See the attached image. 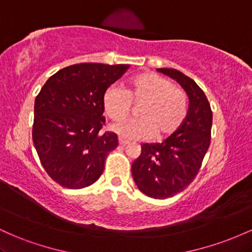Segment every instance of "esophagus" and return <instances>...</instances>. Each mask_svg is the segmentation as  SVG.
Masks as SVG:
<instances>
[{
  "mask_svg": "<svg viewBox=\"0 0 252 252\" xmlns=\"http://www.w3.org/2000/svg\"><path fill=\"white\" fill-rule=\"evenodd\" d=\"M118 143H120L121 146H126V144L129 143V141L126 140V138H123V137H120L118 138Z\"/></svg>",
  "mask_w": 252,
  "mask_h": 252,
  "instance_id": "1",
  "label": "esophagus"
}]
</instances>
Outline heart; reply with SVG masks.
Listing matches in <instances>:
<instances>
[{"instance_id":"1","label":"heart","mask_w":252,"mask_h":252,"mask_svg":"<svg viewBox=\"0 0 252 252\" xmlns=\"http://www.w3.org/2000/svg\"><path fill=\"white\" fill-rule=\"evenodd\" d=\"M105 115L114 122L126 120L131 105H137V118L117 123L112 130L131 140L148 138L155 135L162 140L180 129L189 114V96L168 78L146 72L135 76L124 91L111 85L102 98Z\"/></svg>"}]
</instances>
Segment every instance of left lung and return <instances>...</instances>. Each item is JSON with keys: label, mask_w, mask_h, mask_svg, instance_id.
Listing matches in <instances>:
<instances>
[{"label": "left lung", "mask_w": 252, "mask_h": 252, "mask_svg": "<svg viewBox=\"0 0 252 252\" xmlns=\"http://www.w3.org/2000/svg\"><path fill=\"white\" fill-rule=\"evenodd\" d=\"M175 79L189 98V114L180 129L162 143H144L131 166L138 189L154 199L178 194L194 180L211 143L212 110L194 80L174 68H158Z\"/></svg>", "instance_id": "left-lung-1"}]
</instances>
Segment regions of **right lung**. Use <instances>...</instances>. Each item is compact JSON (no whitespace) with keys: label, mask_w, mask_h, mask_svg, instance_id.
<instances>
[{"label":"right lung","mask_w":252,"mask_h":252,"mask_svg":"<svg viewBox=\"0 0 252 252\" xmlns=\"http://www.w3.org/2000/svg\"><path fill=\"white\" fill-rule=\"evenodd\" d=\"M129 65L82 63L50 77L34 103L33 142L40 162L60 186L88 187L102 175L105 158L118 146L105 124L102 98Z\"/></svg>","instance_id":"add662e5"}]
</instances>
